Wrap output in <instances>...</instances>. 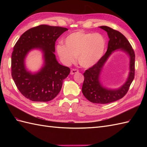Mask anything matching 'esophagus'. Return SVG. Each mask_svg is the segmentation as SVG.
I'll list each match as a JSON object with an SVG mask.
<instances>
[{
	"label": "esophagus",
	"mask_w": 147,
	"mask_h": 147,
	"mask_svg": "<svg viewBox=\"0 0 147 147\" xmlns=\"http://www.w3.org/2000/svg\"><path fill=\"white\" fill-rule=\"evenodd\" d=\"M78 72H79V71L78 69H71L70 73H71V74H74L75 73H78Z\"/></svg>",
	"instance_id": "esophagus-1"
}]
</instances>
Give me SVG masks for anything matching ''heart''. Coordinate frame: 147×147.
<instances>
[{"label": "heart", "mask_w": 147, "mask_h": 147, "mask_svg": "<svg viewBox=\"0 0 147 147\" xmlns=\"http://www.w3.org/2000/svg\"><path fill=\"white\" fill-rule=\"evenodd\" d=\"M65 43L57 46V52L61 61L69 64L78 57L79 64L85 68L91 67L100 61L104 54L106 41L102 34L77 31L69 34Z\"/></svg>", "instance_id": "heart-1"}]
</instances>
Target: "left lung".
Here are the masks:
<instances>
[{
	"label": "left lung",
	"instance_id": "8db88e82",
	"mask_svg": "<svg viewBox=\"0 0 147 147\" xmlns=\"http://www.w3.org/2000/svg\"><path fill=\"white\" fill-rule=\"evenodd\" d=\"M107 32L109 38L107 51L100 61L93 66L85 71L83 74L84 82L82 86L83 95L90 102L105 104L122 98L125 95L135 78V54L128 40L123 34L106 26H100ZM120 49L130 56V73L127 82L118 89L111 90L103 87L99 82V75L105 62L111 53Z\"/></svg>",
	"mask_w": 147,
	"mask_h": 147
}]
</instances>
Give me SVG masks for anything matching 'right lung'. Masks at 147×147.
Here are the masks:
<instances>
[{
    "instance_id": "add662e5",
    "label": "right lung",
    "mask_w": 147,
    "mask_h": 147,
    "mask_svg": "<svg viewBox=\"0 0 147 147\" xmlns=\"http://www.w3.org/2000/svg\"><path fill=\"white\" fill-rule=\"evenodd\" d=\"M67 30L66 28L42 24L27 30L16 43L11 57V75L19 91L30 100L48 102L60 92L70 69L57 62L55 44ZM35 48L42 51L45 64L38 72L32 74L26 70L24 59Z\"/></svg>"
}]
</instances>
